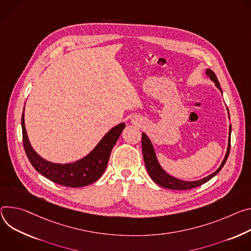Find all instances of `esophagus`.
<instances>
[{
    "mask_svg": "<svg viewBox=\"0 0 251 251\" xmlns=\"http://www.w3.org/2000/svg\"><path fill=\"white\" fill-rule=\"evenodd\" d=\"M133 123H134L135 125H138V126H140V125H141V122H140V121H138V120H134V121H133Z\"/></svg>",
    "mask_w": 251,
    "mask_h": 251,
    "instance_id": "obj_1",
    "label": "esophagus"
}]
</instances>
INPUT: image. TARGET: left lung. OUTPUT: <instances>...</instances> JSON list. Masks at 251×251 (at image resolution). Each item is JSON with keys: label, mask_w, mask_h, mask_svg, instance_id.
Here are the masks:
<instances>
[{"label": "left lung", "mask_w": 251, "mask_h": 251, "mask_svg": "<svg viewBox=\"0 0 251 251\" xmlns=\"http://www.w3.org/2000/svg\"><path fill=\"white\" fill-rule=\"evenodd\" d=\"M206 74L207 75L210 77V79H212L216 87L221 91L220 87H219V81L215 75V74L207 69L206 70ZM229 131H231V126L229 127ZM142 150H143V154H144V160H145V164L146 168L148 170V173L150 175V176L151 177V179L158 185L164 187V188H169V189H175V190H185V189H191L194 187H198L203 183H205L206 181H208L209 179H211L217 173L220 172V170L224 168L225 163L226 162V159L228 157L229 151H230V132H229V142H228V149H227V152L226 154V157L222 161L221 165L219 166V169L214 172L213 174H211L210 176L201 179V180H197V181H183V180H179L176 179L171 176H169L166 174L161 168L160 165L157 162L152 145L151 143V141L149 140V137L143 133L142 134Z\"/></svg>", "instance_id": "obj_1"}]
</instances>
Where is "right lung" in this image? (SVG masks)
Wrapping results in <instances>:
<instances>
[{"mask_svg":"<svg viewBox=\"0 0 251 251\" xmlns=\"http://www.w3.org/2000/svg\"><path fill=\"white\" fill-rule=\"evenodd\" d=\"M125 124L111 128L95 150L85 158L69 164L51 163L41 156L33 150L27 140L25 128L24 113L22 116L23 145L25 154L35 170L48 179L68 187H81L97 181L103 174L109 158V154L121 135Z\"/></svg>","mask_w":251,"mask_h":251,"instance_id":"obj_1","label":"right lung"}]
</instances>
